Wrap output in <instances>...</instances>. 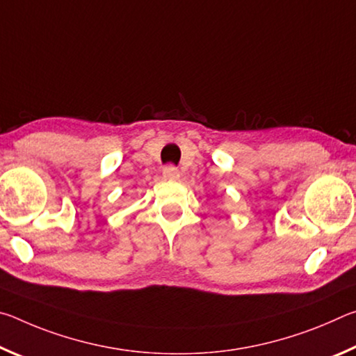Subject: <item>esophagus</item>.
I'll use <instances>...</instances> for the list:
<instances>
[{"label":"esophagus","mask_w":356,"mask_h":356,"mask_svg":"<svg viewBox=\"0 0 356 356\" xmlns=\"http://www.w3.org/2000/svg\"><path fill=\"white\" fill-rule=\"evenodd\" d=\"M180 176V172L177 170V166L174 165H166L163 168V177L168 179V180H177Z\"/></svg>","instance_id":"obj_1"}]
</instances>
